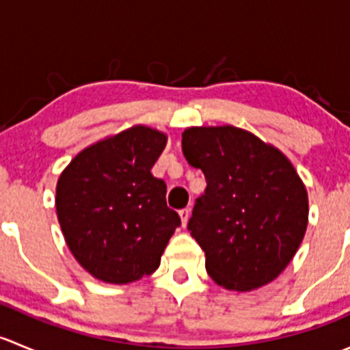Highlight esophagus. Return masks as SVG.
Segmentation results:
<instances>
[{
	"mask_svg": "<svg viewBox=\"0 0 350 350\" xmlns=\"http://www.w3.org/2000/svg\"><path fill=\"white\" fill-rule=\"evenodd\" d=\"M189 213H191V210H189V208H185V210L179 211V217H181V224H183V227H186V225H188Z\"/></svg>",
	"mask_w": 350,
	"mask_h": 350,
	"instance_id": "1",
	"label": "esophagus"
}]
</instances>
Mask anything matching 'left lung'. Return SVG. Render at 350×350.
I'll return each mask as SVG.
<instances>
[{
	"label": "left lung",
	"mask_w": 350,
	"mask_h": 350,
	"mask_svg": "<svg viewBox=\"0 0 350 350\" xmlns=\"http://www.w3.org/2000/svg\"><path fill=\"white\" fill-rule=\"evenodd\" d=\"M183 154L206 179L188 228L211 280L242 293L276 280L308 225V193L291 161L234 125L189 126Z\"/></svg>",
	"instance_id": "left-lung-1"
}]
</instances>
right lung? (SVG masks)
I'll list each match as a JSON object with an SVG mask.
<instances>
[{"label":"right lung","mask_w":350,"mask_h":350,"mask_svg":"<svg viewBox=\"0 0 350 350\" xmlns=\"http://www.w3.org/2000/svg\"><path fill=\"white\" fill-rule=\"evenodd\" d=\"M167 135L133 125L81 150L61 172L55 210L66 243L93 278L129 284L149 276L181 225L150 172Z\"/></svg>","instance_id":"add662e5"}]
</instances>
